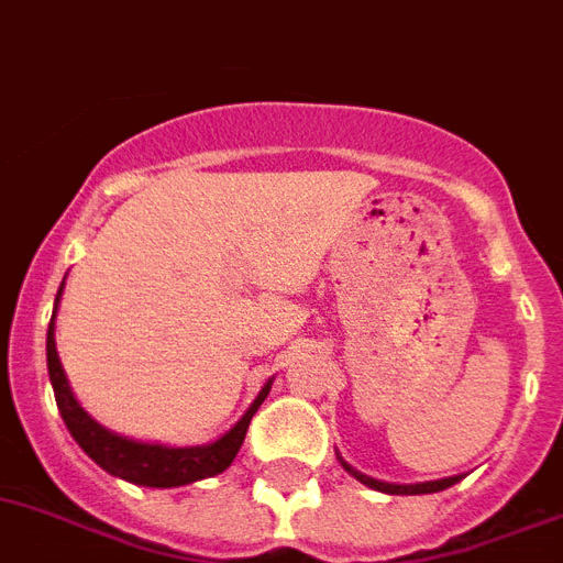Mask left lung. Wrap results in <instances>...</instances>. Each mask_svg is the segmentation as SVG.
<instances>
[{"mask_svg": "<svg viewBox=\"0 0 563 563\" xmlns=\"http://www.w3.org/2000/svg\"><path fill=\"white\" fill-rule=\"evenodd\" d=\"M344 464V461H341ZM350 475H355L358 482L367 484V487L378 489V493H390V496H421V493H439V489L453 487L459 482L461 475H453V478H441V482H427V484H387V482H376V478H369V475H362L358 470H353L350 464H344Z\"/></svg>", "mask_w": 563, "mask_h": 563, "instance_id": "8db88e82", "label": "left lung"}]
</instances>
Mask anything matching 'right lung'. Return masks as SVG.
I'll return each instance as SVG.
<instances>
[{"label": "right lung", "mask_w": 563, "mask_h": 563, "mask_svg": "<svg viewBox=\"0 0 563 563\" xmlns=\"http://www.w3.org/2000/svg\"><path fill=\"white\" fill-rule=\"evenodd\" d=\"M65 285V282H62ZM62 287L56 292V305H59ZM56 313V310H53ZM47 373H51L53 396H56V407H59L65 427L76 439V444L90 455L102 470L110 475H119L124 482L142 484V487H181V484H194L199 478H210L219 475L233 464L239 446H242L244 435H247L250 419L256 416L258 405H262L267 393H271V382L264 384L256 401L250 405L242 419L235 421L233 430L224 432L222 439L205 446H162V444H139V441L122 439L117 432L104 430L102 424H96L88 412L81 410L79 401L70 393V384L62 369L59 353H56V339H53V319L47 324Z\"/></svg>", "instance_id": "1"}]
</instances>
